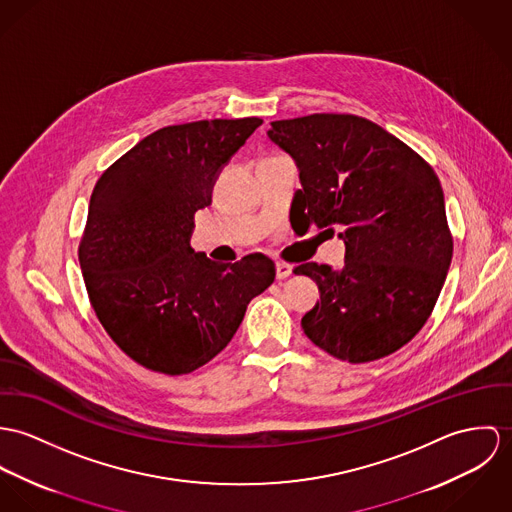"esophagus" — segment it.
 Returning a JSON list of instances; mask_svg holds the SVG:
<instances>
[{"label": "esophagus", "instance_id": "34e87169", "mask_svg": "<svg viewBox=\"0 0 512 512\" xmlns=\"http://www.w3.org/2000/svg\"><path fill=\"white\" fill-rule=\"evenodd\" d=\"M290 275H292V267H290V265L277 263V279H279V281H283V279L290 277Z\"/></svg>", "mask_w": 512, "mask_h": 512}]
</instances>
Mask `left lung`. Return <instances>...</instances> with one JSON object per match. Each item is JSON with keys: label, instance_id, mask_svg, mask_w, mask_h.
<instances>
[{"label": "left lung", "instance_id": "obj_1", "mask_svg": "<svg viewBox=\"0 0 512 512\" xmlns=\"http://www.w3.org/2000/svg\"><path fill=\"white\" fill-rule=\"evenodd\" d=\"M269 139L300 172L296 216L345 243L340 271L294 269L320 288L302 330L349 363L395 353L412 340L440 296L454 241L432 167L381 125L349 114L271 121Z\"/></svg>", "mask_w": 512, "mask_h": 512}]
</instances>
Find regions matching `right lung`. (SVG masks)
Masks as SVG:
<instances>
[{"label": "right lung", "instance_id": "obj_1", "mask_svg": "<svg viewBox=\"0 0 512 512\" xmlns=\"http://www.w3.org/2000/svg\"><path fill=\"white\" fill-rule=\"evenodd\" d=\"M261 123L163 127L94 186L78 249L86 290L110 338L151 371L184 375L206 365L275 281V263L261 253L218 265L190 247L194 214L212 204L220 172Z\"/></svg>", "mask_w": 512, "mask_h": 512}]
</instances>
